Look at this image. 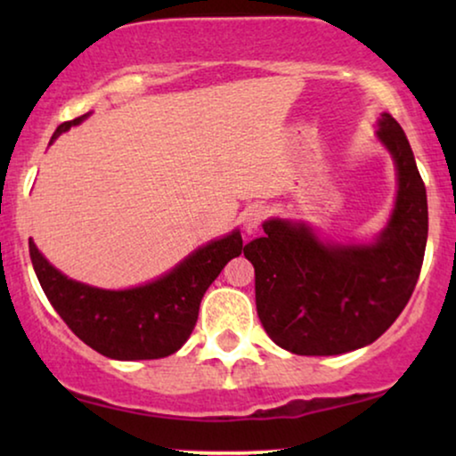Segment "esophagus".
<instances>
[{
    "label": "esophagus",
    "instance_id": "34e87169",
    "mask_svg": "<svg viewBox=\"0 0 456 456\" xmlns=\"http://www.w3.org/2000/svg\"><path fill=\"white\" fill-rule=\"evenodd\" d=\"M267 217V208L261 203H251L248 208L240 214V222L247 230H257Z\"/></svg>",
    "mask_w": 456,
    "mask_h": 456
}]
</instances>
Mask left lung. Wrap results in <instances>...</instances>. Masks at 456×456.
Returning <instances> with one entry per match:
<instances>
[{"label":"left lung","mask_w":456,"mask_h":456,"mask_svg":"<svg viewBox=\"0 0 456 456\" xmlns=\"http://www.w3.org/2000/svg\"><path fill=\"white\" fill-rule=\"evenodd\" d=\"M378 141L396 167V201L373 242L322 240L303 222L272 217L245 245L267 336L295 354H342L371 345L409 303L428 242L426 184L407 134L382 114Z\"/></svg>","instance_id":"8db88e82"}]
</instances>
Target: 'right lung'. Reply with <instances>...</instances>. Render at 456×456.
Masks as SVG:
<instances>
[{"mask_svg": "<svg viewBox=\"0 0 456 456\" xmlns=\"http://www.w3.org/2000/svg\"><path fill=\"white\" fill-rule=\"evenodd\" d=\"M91 114L60 124L52 136L78 126ZM30 261L49 303L85 345L118 361L161 359L189 340L209 284L242 251L240 230L199 247L153 282L105 290L68 278L28 240Z\"/></svg>", "mask_w": 456, "mask_h": 456, "instance_id": "obj_1", "label": "right lung"}]
</instances>
